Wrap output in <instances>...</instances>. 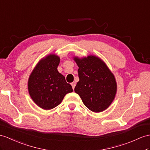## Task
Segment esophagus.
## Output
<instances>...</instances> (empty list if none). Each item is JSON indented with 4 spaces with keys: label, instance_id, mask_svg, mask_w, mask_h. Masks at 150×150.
Segmentation results:
<instances>
[{
    "label": "esophagus",
    "instance_id": "obj_1",
    "mask_svg": "<svg viewBox=\"0 0 150 150\" xmlns=\"http://www.w3.org/2000/svg\"><path fill=\"white\" fill-rule=\"evenodd\" d=\"M76 82H72V83H71V86H72V89L74 90V87H75V86H76Z\"/></svg>",
    "mask_w": 150,
    "mask_h": 150
}]
</instances>
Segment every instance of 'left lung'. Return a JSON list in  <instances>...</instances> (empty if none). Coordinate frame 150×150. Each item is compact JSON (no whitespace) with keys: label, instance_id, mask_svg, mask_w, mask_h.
<instances>
[{"label":"left lung","instance_id":"left-lung-1","mask_svg":"<svg viewBox=\"0 0 150 150\" xmlns=\"http://www.w3.org/2000/svg\"><path fill=\"white\" fill-rule=\"evenodd\" d=\"M77 64L79 81L74 92L90 111L99 112L112 103L117 91L114 75L100 58L94 55L79 58L74 57Z\"/></svg>","mask_w":150,"mask_h":150}]
</instances>
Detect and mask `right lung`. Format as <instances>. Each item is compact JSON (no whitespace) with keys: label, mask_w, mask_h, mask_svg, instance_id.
<instances>
[{"label":"right lung","mask_w":150,"mask_h":150,"mask_svg":"<svg viewBox=\"0 0 150 150\" xmlns=\"http://www.w3.org/2000/svg\"><path fill=\"white\" fill-rule=\"evenodd\" d=\"M60 60L56 54H48L39 62L29 76L30 96L39 107L45 110L57 107L65 95L73 91L71 85L57 70Z\"/></svg>","instance_id":"add662e5"}]
</instances>
